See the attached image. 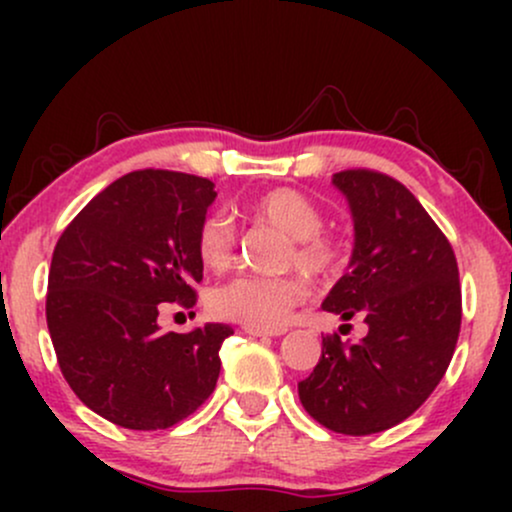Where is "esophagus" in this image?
Here are the masks:
<instances>
[{
    "label": "esophagus",
    "instance_id": "obj_1",
    "mask_svg": "<svg viewBox=\"0 0 512 512\" xmlns=\"http://www.w3.org/2000/svg\"><path fill=\"white\" fill-rule=\"evenodd\" d=\"M245 334H250V337H279V334H284L281 330H257V327H245Z\"/></svg>",
    "mask_w": 512,
    "mask_h": 512
}]
</instances>
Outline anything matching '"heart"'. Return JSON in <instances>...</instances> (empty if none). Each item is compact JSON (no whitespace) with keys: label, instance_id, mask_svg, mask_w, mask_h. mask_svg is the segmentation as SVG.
I'll use <instances>...</instances> for the list:
<instances>
[{"label":"heart","instance_id":"b5f03b06","mask_svg":"<svg viewBox=\"0 0 512 512\" xmlns=\"http://www.w3.org/2000/svg\"><path fill=\"white\" fill-rule=\"evenodd\" d=\"M257 219L279 228L293 240L289 264L303 269L310 276H327L337 272L342 264V248L330 236L322 233L325 216L301 192L279 187L267 192L252 204ZM236 236L233 226L223 216H209L197 231V255L204 267L221 272L233 262ZM305 284L298 276L240 274L226 284L216 286L209 296L211 313L221 320L238 322L257 330H279L289 322L291 310L303 301Z\"/></svg>","mask_w":512,"mask_h":512}]
</instances>
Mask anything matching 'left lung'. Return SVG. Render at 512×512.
<instances>
[{
    "mask_svg": "<svg viewBox=\"0 0 512 512\" xmlns=\"http://www.w3.org/2000/svg\"><path fill=\"white\" fill-rule=\"evenodd\" d=\"M332 185L349 204L354 250L322 310L363 315L368 334L322 339L298 397L330 431L368 436L414 414L443 380L462 322L460 274L448 238L402 182L344 170Z\"/></svg>",
    "mask_w": 512,
    "mask_h": 512,
    "instance_id": "8db88e82",
    "label": "left lung"
}]
</instances>
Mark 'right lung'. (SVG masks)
Returning <instances> with one entry per match:
<instances>
[{
	"label": "right lung",
	"mask_w": 512,
	"mask_h": 512,
	"mask_svg": "<svg viewBox=\"0 0 512 512\" xmlns=\"http://www.w3.org/2000/svg\"><path fill=\"white\" fill-rule=\"evenodd\" d=\"M214 199L207 178L134 170L57 240L45 305L57 363L74 395L117 426L168 428L214 392L231 327L163 334L158 325L161 303L195 305L197 231Z\"/></svg>",
	"instance_id": "right-lung-1"
}]
</instances>
